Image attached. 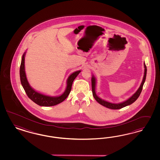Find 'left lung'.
I'll use <instances>...</instances> for the list:
<instances>
[{
	"label": "left lung",
	"instance_id": "8db88e82",
	"mask_svg": "<svg viewBox=\"0 0 160 160\" xmlns=\"http://www.w3.org/2000/svg\"><path fill=\"white\" fill-rule=\"evenodd\" d=\"M144 68H145V71H144V78L142 80V82H141L140 87H139V88L138 89V90L136 92V93L134 94H133L132 96H131L129 99H128L127 100H126L124 102H122L120 104H113L109 102L104 101L103 100L101 99L100 98L97 96L95 92V86H96V78L92 77V92L93 97L95 98V100L97 101L99 104H100L102 106L106 107L107 108L112 109V110H117V109H120L124 107L127 106L128 105H130L132 103H133L134 102L136 101V100L138 98L140 95L141 92H142V87L144 85V83L145 82V78H146V74H147V67L144 63Z\"/></svg>",
	"mask_w": 160,
	"mask_h": 160
}]
</instances>
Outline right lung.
Wrapping results in <instances>:
<instances>
[{
    "instance_id": "add662e5",
    "label": "right lung",
    "mask_w": 160,
    "mask_h": 160,
    "mask_svg": "<svg viewBox=\"0 0 160 160\" xmlns=\"http://www.w3.org/2000/svg\"><path fill=\"white\" fill-rule=\"evenodd\" d=\"M24 56L25 53L23 54L20 67V78L21 84L29 98L40 106H53L63 102L68 97V94L71 92L74 80L78 76V74L80 73L81 71L79 70L73 73L69 76V78H68L67 88L66 89V91L62 95L56 97L45 96L36 92L29 86V82L27 80V78L26 76V73L24 71Z\"/></svg>"
}]
</instances>
